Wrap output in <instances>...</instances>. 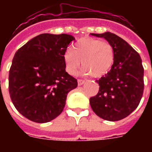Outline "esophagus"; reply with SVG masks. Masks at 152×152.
Listing matches in <instances>:
<instances>
[{"label":"esophagus","mask_w":152,"mask_h":152,"mask_svg":"<svg viewBox=\"0 0 152 152\" xmlns=\"http://www.w3.org/2000/svg\"><path fill=\"white\" fill-rule=\"evenodd\" d=\"M77 82H78V85L80 86L82 85V84H83L85 81L83 80H81V79H78V80H77Z\"/></svg>","instance_id":"34e87169"}]
</instances>
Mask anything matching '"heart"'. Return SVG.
Wrapping results in <instances>:
<instances>
[{
  "label": "heart",
  "mask_w": 152,
  "mask_h": 152,
  "mask_svg": "<svg viewBox=\"0 0 152 152\" xmlns=\"http://www.w3.org/2000/svg\"><path fill=\"white\" fill-rule=\"evenodd\" d=\"M81 61L86 73L99 78L106 75L113 64L114 50L106 41L94 38L80 39L74 46L73 50H68L64 54L67 72L75 75L80 66Z\"/></svg>",
  "instance_id": "1"
}]
</instances>
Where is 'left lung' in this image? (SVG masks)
<instances>
[{"label": "left lung", "mask_w": 152, "mask_h": 152, "mask_svg": "<svg viewBox=\"0 0 152 152\" xmlns=\"http://www.w3.org/2000/svg\"><path fill=\"white\" fill-rule=\"evenodd\" d=\"M91 35L104 38L112 45L114 61L107 74L96 80L99 90L95 96L91 97V106L104 120H121L137 109L143 96L142 60L127 42L115 34L106 32Z\"/></svg>", "instance_id": "left-lung-1"}]
</instances>
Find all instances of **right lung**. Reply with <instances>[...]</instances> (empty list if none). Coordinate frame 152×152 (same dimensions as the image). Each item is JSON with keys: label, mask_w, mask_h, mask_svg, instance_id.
Instances as JSON below:
<instances>
[{"label": "right lung", "mask_w": 152, "mask_h": 152, "mask_svg": "<svg viewBox=\"0 0 152 152\" xmlns=\"http://www.w3.org/2000/svg\"><path fill=\"white\" fill-rule=\"evenodd\" d=\"M74 37L42 34L15 53L9 70L11 100L23 116L46 123L61 114L77 80L65 72L64 54Z\"/></svg>", "instance_id": "right-lung-1"}]
</instances>
